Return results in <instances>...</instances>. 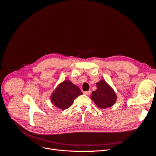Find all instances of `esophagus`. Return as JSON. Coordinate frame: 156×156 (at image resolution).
I'll return each mask as SVG.
<instances>
[{"mask_svg": "<svg viewBox=\"0 0 156 156\" xmlns=\"http://www.w3.org/2000/svg\"><path fill=\"white\" fill-rule=\"evenodd\" d=\"M90 93H91V91H90V90L84 92V94H85V95H87V96H89L90 94Z\"/></svg>", "mask_w": 156, "mask_h": 156, "instance_id": "esophagus-1", "label": "esophagus"}]
</instances>
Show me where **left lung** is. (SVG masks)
Masks as SVG:
<instances>
[{
  "mask_svg": "<svg viewBox=\"0 0 156 156\" xmlns=\"http://www.w3.org/2000/svg\"><path fill=\"white\" fill-rule=\"evenodd\" d=\"M96 85V90L91 94V98L95 104L101 108H106L114 105L117 99L114 90L104 80H101Z\"/></svg>",
  "mask_w": 156,
  "mask_h": 156,
  "instance_id": "8db88e82",
  "label": "left lung"
}]
</instances>
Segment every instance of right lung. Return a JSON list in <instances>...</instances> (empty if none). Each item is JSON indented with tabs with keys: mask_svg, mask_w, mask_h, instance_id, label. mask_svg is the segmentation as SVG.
<instances>
[{
	"mask_svg": "<svg viewBox=\"0 0 156 156\" xmlns=\"http://www.w3.org/2000/svg\"><path fill=\"white\" fill-rule=\"evenodd\" d=\"M83 93L79 88L69 80L61 83L51 96V103L60 109H66L72 105L75 99Z\"/></svg>",
	"mask_w": 156,
	"mask_h": 156,
	"instance_id": "add662e5",
	"label": "right lung"
}]
</instances>
